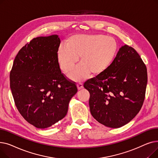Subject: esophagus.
Returning <instances> with one entry per match:
<instances>
[{
  "instance_id": "34e87169",
  "label": "esophagus",
  "mask_w": 158,
  "mask_h": 158,
  "mask_svg": "<svg viewBox=\"0 0 158 158\" xmlns=\"http://www.w3.org/2000/svg\"><path fill=\"white\" fill-rule=\"evenodd\" d=\"M77 89L79 90V89H81L82 88H83V85H82V84L81 83H79L77 85Z\"/></svg>"
}]
</instances>
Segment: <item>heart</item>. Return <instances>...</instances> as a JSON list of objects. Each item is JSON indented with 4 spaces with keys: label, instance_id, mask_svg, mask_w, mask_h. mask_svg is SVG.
I'll use <instances>...</instances> for the list:
<instances>
[{
    "label": "heart",
    "instance_id": "b5f03b06",
    "mask_svg": "<svg viewBox=\"0 0 158 158\" xmlns=\"http://www.w3.org/2000/svg\"><path fill=\"white\" fill-rule=\"evenodd\" d=\"M119 50L115 39L103 35H77L67 44H61L57 57L61 69L69 72L80 56V64L69 74L71 80L80 82L90 77L101 76L113 64Z\"/></svg>",
    "mask_w": 158,
    "mask_h": 158
}]
</instances>
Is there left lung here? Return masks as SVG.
<instances>
[{"label":"left lung","mask_w":158,"mask_h":158,"mask_svg":"<svg viewBox=\"0 0 158 158\" xmlns=\"http://www.w3.org/2000/svg\"><path fill=\"white\" fill-rule=\"evenodd\" d=\"M147 84L146 66L135 50L122 46L111 67L88 80L89 110L99 123L119 128L133 119L142 108Z\"/></svg>","instance_id":"8db88e82"}]
</instances>
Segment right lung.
<instances>
[{
	"instance_id": "1",
	"label": "right lung",
	"mask_w": 158,
	"mask_h": 158,
	"mask_svg": "<svg viewBox=\"0 0 158 158\" xmlns=\"http://www.w3.org/2000/svg\"><path fill=\"white\" fill-rule=\"evenodd\" d=\"M57 35L40 36L23 46L10 72V88L15 105L23 118L39 129L63 119L76 85L61 73L57 52Z\"/></svg>"
}]
</instances>
